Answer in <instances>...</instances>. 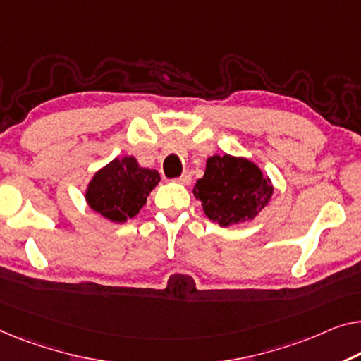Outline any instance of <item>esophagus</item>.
Returning a JSON list of instances; mask_svg holds the SVG:
<instances>
[{
    "label": "esophagus",
    "mask_w": 361,
    "mask_h": 361,
    "mask_svg": "<svg viewBox=\"0 0 361 361\" xmlns=\"http://www.w3.org/2000/svg\"><path fill=\"white\" fill-rule=\"evenodd\" d=\"M175 181L180 183V185H190V183H191V173H190V171H183V175L178 176V178H176Z\"/></svg>",
    "instance_id": "obj_1"
}]
</instances>
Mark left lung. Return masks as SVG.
Instances as JSON below:
<instances>
[{"instance_id": "obj_1", "label": "left lung", "mask_w": 361, "mask_h": 361, "mask_svg": "<svg viewBox=\"0 0 361 361\" xmlns=\"http://www.w3.org/2000/svg\"><path fill=\"white\" fill-rule=\"evenodd\" d=\"M192 192L212 222L228 227L255 219L271 201L274 188L251 160L224 154L207 159Z\"/></svg>"}]
</instances>
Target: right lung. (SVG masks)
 I'll return each mask as SVG.
<instances>
[{
	"label": "right lung",
	"instance_id": "1",
	"mask_svg": "<svg viewBox=\"0 0 361 361\" xmlns=\"http://www.w3.org/2000/svg\"><path fill=\"white\" fill-rule=\"evenodd\" d=\"M159 181L157 170L144 169L134 157L115 159L92 176L85 201L105 219L123 224L139 214Z\"/></svg>",
	"mask_w": 361,
	"mask_h": 361
}]
</instances>
